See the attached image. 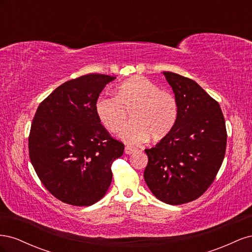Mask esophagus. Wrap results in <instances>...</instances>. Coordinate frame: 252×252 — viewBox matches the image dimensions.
<instances>
[{"label":"esophagus","mask_w":252,"mask_h":252,"mask_svg":"<svg viewBox=\"0 0 252 252\" xmlns=\"http://www.w3.org/2000/svg\"><path fill=\"white\" fill-rule=\"evenodd\" d=\"M134 151H135V148H133V147H130V146L125 147V154L126 155H131V154H133Z\"/></svg>","instance_id":"obj_1"}]
</instances>
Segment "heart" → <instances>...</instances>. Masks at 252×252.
Here are the masks:
<instances>
[{"instance_id":"1","label":"heart","mask_w":252,"mask_h":252,"mask_svg":"<svg viewBox=\"0 0 252 252\" xmlns=\"http://www.w3.org/2000/svg\"><path fill=\"white\" fill-rule=\"evenodd\" d=\"M96 113L109 131L119 132L132 112L133 122L120 136L128 144L139 145L151 135L161 140L168 134L178 120V102L167 90L144 77H133L122 83L116 96L102 95L95 104Z\"/></svg>"}]
</instances>
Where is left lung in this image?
Listing matches in <instances>:
<instances>
[{"label":"left lung","mask_w":252,"mask_h":252,"mask_svg":"<svg viewBox=\"0 0 252 252\" xmlns=\"http://www.w3.org/2000/svg\"><path fill=\"white\" fill-rule=\"evenodd\" d=\"M163 74L178 102V120L155 147L145 149L144 179L157 199L181 205L194 201L215 181L227 144L225 119L219 103L193 80Z\"/></svg>","instance_id":"8db88e82"}]
</instances>
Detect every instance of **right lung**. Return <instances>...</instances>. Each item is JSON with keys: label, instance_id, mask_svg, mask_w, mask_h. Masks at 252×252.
Instances as JSON below:
<instances>
[{"label": "right lung", "instance_id": "add662e5", "mask_svg": "<svg viewBox=\"0 0 252 252\" xmlns=\"http://www.w3.org/2000/svg\"><path fill=\"white\" fill-rule=\"evenodd\" d=\"M114 79L90 73L67 81L36 109L28 138L29 158L42 184L61 202L90 206L110 186L111 164L125 146L101 124L95 104Z\"/></svg>", "mask_w": 252, "mask_h": 252}]
</instances>
